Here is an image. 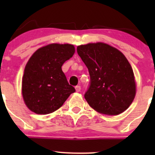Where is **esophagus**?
I'll list each match as a JSON object with an SVG mask.
<instances>
[{"label": "esophagus", "mask_w": 155, "mask_h": 155, "mask_svg": "<svg viewBox=\"0 0 155 155\" xmlns=\"http://www.w3.org/2000/svg\"><path fill=\"white\" fill-rule=\"evenodd\" d=\"M75 88H76V91L77 92H79V91H80V90H81V87L79 86V85H77V86H76V87H75Z\"/></svg>", "instance_id": "34e87169"}]
</instances>
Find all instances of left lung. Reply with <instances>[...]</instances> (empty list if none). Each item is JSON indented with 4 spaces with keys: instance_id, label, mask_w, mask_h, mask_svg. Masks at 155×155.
<instances>
[{
    "instance_id": "8db88e82",
    "label": "left lung",
    "mask_w": 155,
    "mask_h": 155,
    "mask_svg": "<svg viewBox=\"0 0 155 155\" xmlns=\"http://www.w3.org/2000/svg\"><path fill=\"white\" fill-rule=\"evenodd\" d=\"M77 52L90 75V85L84 95L87 104L106 115L124 112L136 94L134 72L125 56L103 43L79 46Z\"/></svg>"
}]
</instances>
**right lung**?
<instances>
[{
    "label": "right lung",
    "instance_id": "right-lung-1",
    "mask_svg": "<svg viewBox=\"0 0 155 155\" xmlns=\"http://www.w3.org/2000/svg\"><path fill=\"white\" fill-rule=\"evenodd\" d=\"M74 52L73 45L54 43L33 54L22 79L23 99L30 110L40 115L51 113L76 91L61 69Z\"/></svg>",
    "mask_w": 155,
    "mask_h": 155
}]
</instances>
